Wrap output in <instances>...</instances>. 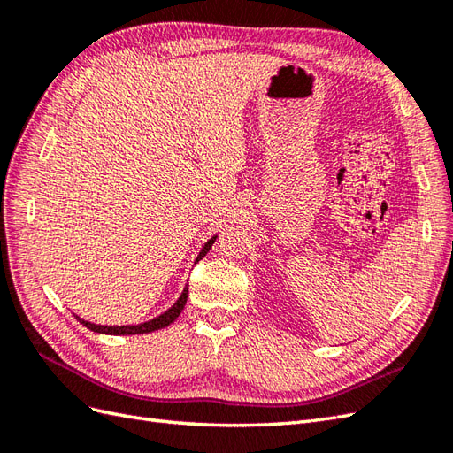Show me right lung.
I'll list each match as a JSON object with an SVG mask.
<instances>
[{
  "label": "right lung",
  "mask_w": 453,
  "mask_h": 453,
  "mask_svg": "<svg viewBox=\"0 0 453 453\" xmlns=\"http://www.w3.org/2000/svg\"><path fill=\"white\" fill-rule=\"evenodd\" d=\"M213 242H215V238H211L208 243L203 245L202 251H200V255H198V258H202L205 253L210 251V248L213 245ZM187 296H188V289L185 287V291L181 293L180 300H177V303H175L170 310H166L164 313H160L158 318L150 319V321H145V323H140V325L104 326V325H96V323H90V321H85V319H79V318H77V321H79V323H83L87 328H90V331H94V333H102V334H115V336H117V334H145V333H153V331H158V328L168 326L170 323H173L177 318H180V313L183 311V308H185V304H187Z\"/></svg>",
  "instance_id": "1"
}]
</instances>
